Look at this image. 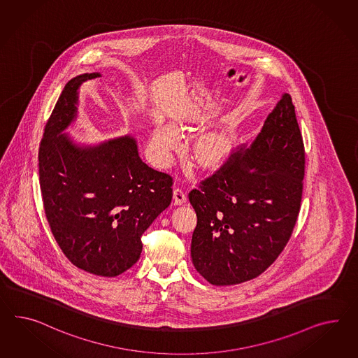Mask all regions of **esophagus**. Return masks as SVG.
<instances>
[{"instance_id":"obj_1","label":"esophagus","mask_w":358,"mask_h":358,"mask_svg":"<svg viewBox=\"0 0 358 358\" xmlns=\"http://www.w3.org/2000/svg\"><path fill=\"white\" fill-rule=\"evenodd\" d=\"M173 198L174 202L177 204L185 203V202H186V199H187V196H186V193H185L184 189H182V187H180V186L174 187Z\"/></svg>"}]
</instances>
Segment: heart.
<instances>
[{
	"mask_svg": "<svg viewBox=\"0 0 358 358\" xmlns=\"http://www.w3.org/2000/svg\"><path fill=\"white\" fill-rule=\"evenodd\" d=\"M178 143V136L171 126H159L151 136L150 150L159 163H168L172 151ZM225 155V145L220 138L206 136L196 145V157L203 164L213 165L220 162Z\"/></svg>",
	"mask_w": 358,
	"mask_h": 358,
	"instance_id": "heart-1",
	"label": "heart"
}]
</instances>
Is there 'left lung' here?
Wrapping results in <instances>:
<instances>
[{"label": "left lung", "mask_w": 358, "mask_h": 358, "mask_svg": "<svg viewBox=\"0 0 358 358\" xmlns=\"http://www.w3.org/2000/svg\"><path fill=\"white\" fill-rule=\"evenodd\" d=\"M303 176L300 127L282 94L250 148H238L189 193L198 219L192 259L206 280L240 284L276 261L297 222Z\"/></svg>", "instance_id": "8db88e82"}]
</instances>
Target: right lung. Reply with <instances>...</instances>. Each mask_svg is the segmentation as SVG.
<instances>
[{
  "label": "right lung",
  "instance_id": "add662e5",
  "mask_svg": "<svg viewBox=\"0 0 358 358\" xmlns=\"http://www.w3.org/2000/svg\"><path fill=\"white\" fill-rule=\"evenodd\" d=\"M100 73L70 79L40 142V190L50 231L78 268L115 278L141 257V237L172 201L173 178L142 162L136 138L78 145L65 130L78 91Z\"/></svg>",
  "mask_w": 358,
  "mask_h": 358
}]
</instances>
